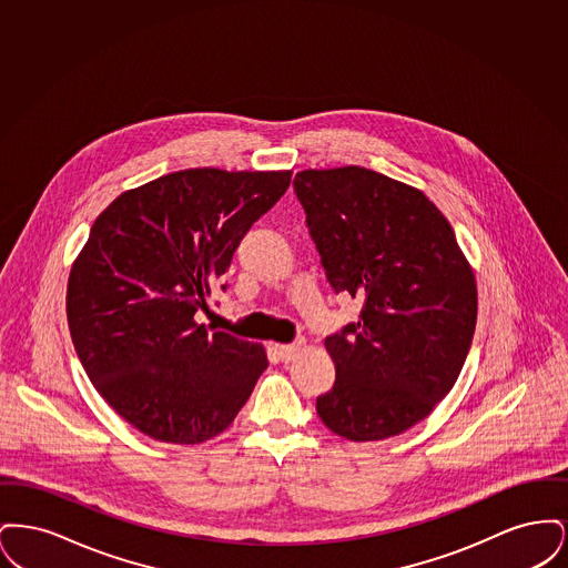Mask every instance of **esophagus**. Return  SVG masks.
Wrapping results in <instances>:
<instances>
[{
  "instance_id": "34e87169",
  "label": "esophagus",
  "mask_w": 568,
  "mask_h": 568,
  "mask_svg": "<svg viewBox=\"0 0 568 568\" xmlns=\"http://www.w3.org/2000/svg\"><path fill=\"white\" fill-rule=\"evenodd\" d=\"M302 345H304V341H296V343H290V345H278L276 352H278L281 362H292L296 357V353L302 349Z\"/></svg>"
}]
</instances>
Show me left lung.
Wrapping results in <instances>:
<instances>
[{"label": "left lung", "mask_w": 568, "mask_h": 568, "mask_svg": "<svg viewBox=\"0 0 568 568\" xmlns=\"http://www.w3.org/2000/svg\"><path fill=\"white\" fill-rule=\"evenodd\" d=\"M334 294L362 297L357 324L325 338L336 381L325 426L381 440L430 415L454 387L477 324V285L449 221L378 172L347 165L294 179Z\"/></svg>", "instance_id": "obj_1"}]
</instances>
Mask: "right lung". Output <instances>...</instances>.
I'll return each instance as SVG.
<instances>
[{"mask_svg":"<svg viewBox=\"0 0 568 568\" xmlns=\"http://www.w3.org/2000/svg\"><path fill=\"white\" fill-rule=\"evenodd\" d=\"M292 172L193 168L121 193L68 281V324L93 387L140 433L195 445L223 433L268 366L262 345L195 322Z\"/></svg>","mask_w":568,"mask_h":568,"instance_id":"obj_1","label":"right lung"}]
</instances>
